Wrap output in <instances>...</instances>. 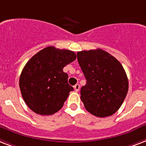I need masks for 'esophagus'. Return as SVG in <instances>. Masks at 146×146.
<instances>
[{
	"label": "esophagus",
	"instance_id": "esophagus-1",
	"mask_svg": "<svg viewBox=\"0 0 146 146\" xmlns=\"http://www.w3.org/2000/svg\"><path fill=\"white\" fill-rule=\"evenodd\" d=\"M74 88L75 90V91H78L79 89H80V85H79L78 84H75L74 86Z\"/></svg>",
	"mask_w": 146,
	"mask_h": 146
}]
</instances>
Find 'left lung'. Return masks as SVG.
<instances>
[{
  "mask_svg": "<svg viewBox=\"0 0 146 146\" xmlns=\"http://www.w3.org/2000/svg\"><path fill=\"white\" fill-rule=\"evenodd\" d=\"M77 57L87 80L81 89V99L86 110L98 117L115 113L121 107L129 89L123 65L100 48L78 52Z\"/></svg>",
  "mask_w": 146,
  "mask_h": 146,
  "instance_id": "8db88e82",
  "label": "left lung"
}]
</instances>
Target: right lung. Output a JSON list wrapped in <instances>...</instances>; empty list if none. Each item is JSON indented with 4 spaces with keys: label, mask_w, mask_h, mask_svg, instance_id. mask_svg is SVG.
Listing matches in <instances>:
<instances>
[{
    "label": "right lung",
    "mask_w": 146,
    "mask_h": 146,
    "mask_svg": "<svg viewBox=\"0 0 146 146\" xmlns=\"http://www.w3.org/2000/svg\"><path fill=\"white\" fill-rule=\"evenodd\" d=\"M76 59V54L67 49L48 46L27 62L20 77L21 94L25 103L36 113L52 115L63 107L74 90L68 83L63 68Z\"/></svg>",
    "instance_id": "add662e5"
}]
</instances>
